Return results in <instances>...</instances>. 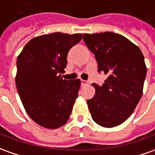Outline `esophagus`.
I'll return each instance as SVG.
<instances>
[{
	"label": "esophagus",
	"mask_w": 155,
	"mask_h": 155,
	"mask_svg": "<svg viewBox=\"0 0 155 155\" xmlns=\"http://www.w3.org/2000/svg\"><path fill=\"white\" fill-rule=\"evenodd\" d=\"M88 84V81H86V80H81V85L84 87V86H87Z\"/></svg>",
	"instance_id": "obj_1"
}]
</instances>
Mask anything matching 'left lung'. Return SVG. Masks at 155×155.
<instances>
[{"mask_svg":"<svg viewBox=\"0 0 155 155\" xmlns=\"http://www.w3.org/2000/svg\"><path fill=\"white\" fill-rule=\"evenodd\" d=\"M84 41L94 55L99 72L108 76L102 86L93 84L95 94L87 100L89 111L97 124L114 127L128 119L142 97L144 57L138 47L116 33L84 34Z\"/></svg>","mask_w":155,"mask_h":155,"instance_id":"obj_1","label":"left lung"}]
</instances>
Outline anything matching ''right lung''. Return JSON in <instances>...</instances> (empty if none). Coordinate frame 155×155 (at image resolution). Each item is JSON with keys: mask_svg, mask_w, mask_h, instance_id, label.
<instances>
[{"mask_svg": "<svg viewBox=\"0 0 155 155\" xmlns=\"http://www.w3.org/2000/svg\"><path fill=\"white\" fill-rule=\"evenodd\" d=\"M83 35L53 33L32 39L17 60V89L28 115L37 124L55 129L67 123L81 81L63 79L67 55Z\"/></svg>", "mask_w": 155, "mask_h": 155, "instance_id": "add662e5", "label": "right lung"}]
</instances>
